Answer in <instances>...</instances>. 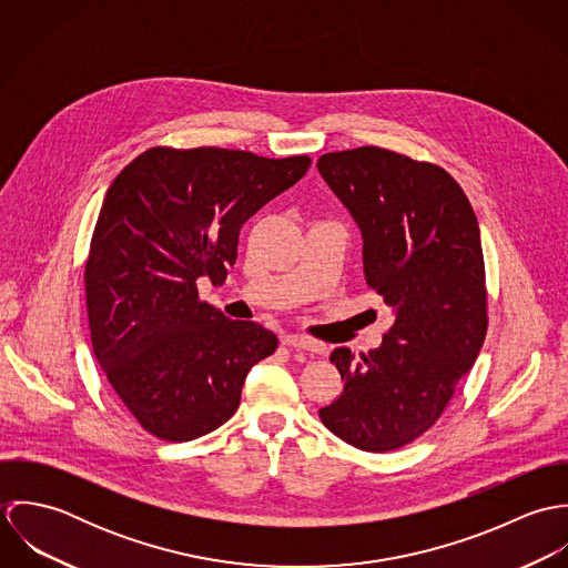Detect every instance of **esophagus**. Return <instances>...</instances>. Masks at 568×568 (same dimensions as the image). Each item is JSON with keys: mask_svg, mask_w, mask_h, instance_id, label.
<instances>
[{"mask_svg": "<svg viewBox=\"0 0 568 568\" xmlns=\"http://www.w3.org/2000/svg\"><path fill=\"white\" fill-rule=\"evenodd\" d=\"M284 345L288 347H297V349H306V352H313V354H322L324 352V345L304 336V334H286L284 336Z\"/></svg>", "mask_w": 568, "mask_h": 568, "instance_id": "esophagus-1", "label": "esophagus"}]
</instances>
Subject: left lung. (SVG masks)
Listing matches in <instances>:
<instances>
[{
    "label": "left lung",
    "instance_id": "1",
    "mask_svg": "<svg viewBox=\"0 0 568 568\" xmlns=\"http://www.w3.org/2000/svg\"><path fill=\"white\" fill-rule=\"evenodd\" d=\"M317 168L361 227L367 284L396 311L381 347L332 349L345 383L320 417L343 442L389 453L442 417L486 341L479 223L437 163L361 146L325 153Z\"/></svg>",
    "mask_w": 568,
    "mask_h": 568
}]
</instances>
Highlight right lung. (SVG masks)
<instances>
[{
  "mask_svg": "<svg viewBox=\"0 0 568 568\" xmlns=\"http://www.w3.org/2000/svg\"><path fill=\"white\" fill-rule=\"evenodd\" d=\"M311 168L216 146H153L109 185L84 262L93 354L138 424L190 442L241 405L246 372L277 336L201 302L196 280L223 284L244 223Z\"/></svg>",
  "mask_w": 568,
  "mask_h": 568,
  "instance_id": "1",
  "label": "right lung"
}]
</instances>
